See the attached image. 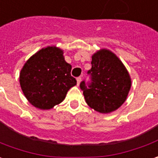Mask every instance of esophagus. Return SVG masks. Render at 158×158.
Instances as JSON below:
<instances>
[{
	"mask_svg": "<svg viewBox=\"0 0 158 158\" xmlns=\"http://www.w3.org/2000/svg\"><path fill=\"white\" fill-rule=\"evenodd\" d=\"M81 77H77V85H79V84H80V82H81Z\"/></svg>",
	"mask_w": 158,
	"mask_h": 158,
	"instance_id": "esophagus-1",
	"label": "esophagus"
}]
</instances>
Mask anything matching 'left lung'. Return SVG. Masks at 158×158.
I'll return each instance as SVG.
<instances>
[{
    "label": "left lung",
    "instance_id": "8db88e82",
    "mask_svg": "<svg viewBox=\"0 0 158 158\" xmlns=\"http://www.w3.org/2000/svg\"><path fill=\"white\" fill-rule=\"evenodd\" d=\"M91 65L87 72L90 80L80 83L87 104L102 114L118 109L125 102L131 88L127 69L107 50H101L93 55Z\"/></svg>",
    "mask_w": 158,
    "mask_h": 158
}]
</instances>
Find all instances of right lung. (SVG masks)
<instances>
[{"mask_svg": "<svg viewBox=\"0 0 158 158\" xmlns=\"http://www.w3.org/2000/svg\"><path fill=\"white\" fill-rule=\"evenodd\" d=\"M63 51L55 46L40 50L25 64L19 83L31 105L51 109L64 100L68 90L77 84Z\"/></svg>", "mask_w": 158, "mask_h": 158, "instance_id": "right-lung-1", "label": "right lung"}]
</instances>
